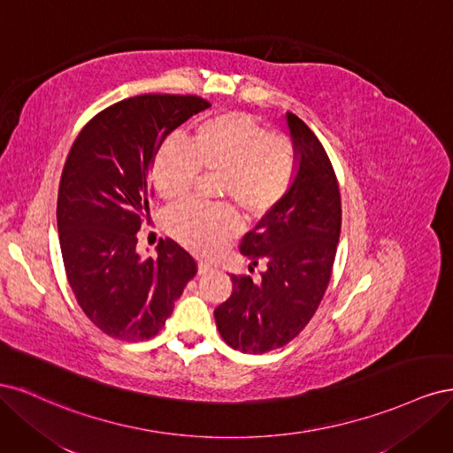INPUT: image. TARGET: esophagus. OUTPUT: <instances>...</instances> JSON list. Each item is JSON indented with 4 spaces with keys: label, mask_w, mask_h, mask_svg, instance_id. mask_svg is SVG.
<instances>
[{
    "label": "esophagus",
    "mask_w": 453,
    "mask_h": 453,
    "mask_svg": "<svg viewBox=\"0 0 453 453\" xmlns=\"http://www.w3.org/2000/svg\"><path fill=\"white\" fill-rule=\"evenodd\" d=\"M211 270V265H208V263H203V260H200L198 263V273H208Z\"/></svg>",
    "instance_id": "1"
}]
</instances>
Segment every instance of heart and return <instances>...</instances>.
<instances>
[{"label": "heart", "instance_id": "1", "mask_svg": "<svg viewBox=\"0 0 453 453\" xmlns=\"http://www.w3.org/2000/svg\"><path fill=\"white\" fill-rule=\"evenodd\" d=\"M188 147L164 145L153 168L162 200L188 195L200 172L221 175V196L234 200L251 219L266 217L289 193L296 173L293 143L245 113H223L200 122ZM168 234L198 255H213L236 234L240 223L228 205L208 208L185 202L164 217Z\"/></svg>", "mask_w": 453, "mask_h": 453}]
</instances>
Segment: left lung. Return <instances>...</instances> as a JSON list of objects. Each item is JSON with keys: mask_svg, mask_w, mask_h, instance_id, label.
<instances>
[{"mask_svg": "<svg viewBox=\"0 0 453 453\" xmlns=\"http://www.w3.org/2000/svg\"><path fill=\"white\" fill-rule=\"evenodd\" d=\"M296 153L289 193L243 236L240 251L265 265L260 280L232 273V295L213 315L230 348L278 349L303 331L326 291L342 226L340 188L326 150L304 120L287 113Z\"/></svg>", "mask_w": 453, "mask_h": 453, "instance_id": "obj_1", "label": "left lung"}]
</instances>
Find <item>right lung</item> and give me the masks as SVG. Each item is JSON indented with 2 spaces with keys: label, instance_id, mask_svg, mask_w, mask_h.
Wrapping results in <instances>:
<instances>
[{
  "label": "right lung",
  "instance_id": "obj_1",
  "mask_svg": "<svg viewBox=\"0 0 453 453\" xmlns=\"http://www.w3.org/2000/svg\"><path fill=\"white\" fill-rule=\"evenodd\" d=\"M210 105L200 96H134L90 119L67 155L57 205L64 268L81 310L107 336L153 338L195 278L196 260L180 243L160 240L158 257L142 258L135 234L162 142Z\"/></svg>",
  "mask_w": 453,
  "mask_h": 453
}]
</instances>
